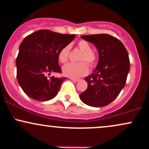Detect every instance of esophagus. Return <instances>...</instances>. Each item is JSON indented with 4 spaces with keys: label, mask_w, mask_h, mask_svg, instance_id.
<instances>
[{
    "label": "esophagus",
    "mask_w": 149,
    "mask_h": 149,
    "mask_svg": "<svg viewBox=\"0 0 149 149\" xmlns=\"http://www.w3.org/2000/svg\"><path fill=\"white\" fill-rule=\"evenodd\" d=\"M70 79H71V80H73V81H74V82H78V81H80V79H77V78H70Z\"/></svg>",
    "instance_id": "1"
}]
</instances>
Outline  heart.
Listing matches in <instances>:
<instances>
[{"instance_id":"heart-1","label":"heart","mask_w":149,"mask_h":149,"mask_svg":"<svg viewBox=\"0 0 149 149\" xmlns=\"http://www.w3.org/2000/svg\"><path fill=\"white\" fill-rule=\"evenodd\" d=\"M78 47L83 54L80 56V63H69L64 65L62 68V71L64 76L70 78H76L84 76L88 73L89 69L88 65L84 61H86L90 66H95L97 63V56L93 52L91 45L85 40H80L78 42ZM70 46L66 45L61 49L58 54V59L60 62L65 63L68 61L69 55Z\"/></svg>"}]
</instances>
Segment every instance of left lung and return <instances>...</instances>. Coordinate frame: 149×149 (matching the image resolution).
<instances>
[{"label": "left lung", "mask_w": 149, "mask_h": 149, "mask_svg": "<svg viewBox=\"0 0 149 149\" xmlns=\"http://www.w3.org/2000/svg\"><path fill=\"white\" fill-rule=\"evenodd\" d=\"M81 38L96 47L99 61L94 73L85 78L88 88L79 95L80 99L90 107H105L118 96L125 85L130 71L127 51L118 39L109 34Z\"/></svg>", "instance_id": "obj_1"}]
</instances>
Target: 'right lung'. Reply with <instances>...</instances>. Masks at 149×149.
<instances>
[{
  "mask_svg": "<svg viewBox=\"0 0 149 149\" xmlns=\"http://www.w3.org/2000/svg\"><path fill=\"white\" fill-rule=\"evenodd\" d=\"M76 35L39 30L21 42L16 60L18 83L26 95L37 101H48L57 96L66 78H47L50 73H61L58 54Z\"/></svg>",
  "mask_w": 149,
  "mask_h": 149,
  "instance_id": "right-lung-1",
  "label": "right lung"
}]
</instances>
